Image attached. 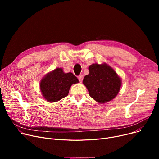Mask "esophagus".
<instances>
[{"mask_svg":"<svg viewBox=\"0 0 159 159\" xmlns=\"http://www.w3.org/2000/svg\"><path fill=\"white\" fill-rule=\"evenodd\" d=\"M78 79H79V80L80 82H82V80H83V75H79V76H78Z\"/></svg>","mask_w":159,"mask_h":159,"instance_id":"obj_1","label":"esophagus"}]
</instances>
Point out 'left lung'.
<instances>
[{"instance_id": "8db88e82", "label": "left lung", "mask_w": 159, "mask_h": 159, "mask_svg": "<svg viewBox=\"0 0 159 159\" xmlns=\"http://www.w3.org/2000/svg\"><path fill=\"white\" fill-rule=\"evenodd\" d=\"M89 73L83 79L90 97L99 103H105L114 98L119 92L120 79L106 64H93L89 67Z\"/></svg>"}]
</instances>
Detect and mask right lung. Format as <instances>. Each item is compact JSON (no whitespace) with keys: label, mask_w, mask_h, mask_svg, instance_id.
Instances as JSON below:
<instances>
[{"label":"right lung","mask_w":159,"mask_h":159,"mask_svg":"<svg viewBox=\"0 0 159 159\" xmlns=\"http://www.w3.org/2000/svg\"><path fill=\"white\" fill-rule=\"evenodd\" d=\"M79 82L72 73H65L62 68H56L40 82V89L48 101L53 102L68 96L73 84Z\"/></svg>","instance_id":"right-lung-1"}]
</instances>
